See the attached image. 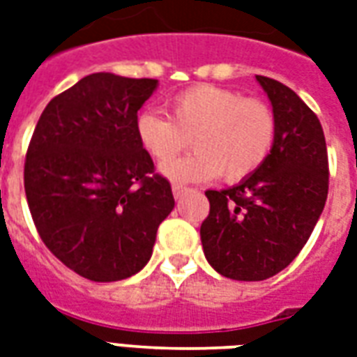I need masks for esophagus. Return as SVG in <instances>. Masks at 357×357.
<instances>
[{
  "label": "esophagus",
  "instance_id": "1",
  "mask_svg": "<svg viewBox=\"0 0 357 357\" xmlns=\"http://www.w3.org/2000/svg\"><path fill=\"white\" fill-rule=\"evenodd\" d=\"M187 190L189 189H187V187H183V185H178V183L172 185V192H174V198H176V200L183 197Z\"/></svg>",
  "mask_w": 357,
  "mask_h": 357
}]
</instances>
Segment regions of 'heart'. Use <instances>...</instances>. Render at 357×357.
<instances>
[{
  "mask_svg": "<svg viewBox=\"0 0 357 357\" xmlns=\"http://www.w3.org/2000/svg\"><path fill=\"white\" fill-rule=\"evenodd\" d=\"M170 118L146 110L136 118L138 142L155 160L166 162L190 142L189 155L162 165L176 181H202L221 174L241 181L262 167L275 144L277 119L268 102L236 89L197 84L168 100Z\"/></svg>",
  "mask_w": 357,
  "mask_h": 357,
  "instance_id": "heart-1",
  "label": "heart"
}]
</instances>
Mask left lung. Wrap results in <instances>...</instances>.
Here are the masks:
<instances>
[{
  "instance_id": "1",
  "label": "left lung",
  "mask_w": 357,
  "mask_h": 357,
  "mask_svg": "<svg viewBox=\"0 0 357 357\" xmlns=\"http://www.w3.org/2000/svg\"><path fill=\"white\" fill-rule=\"evenodd\" d=\"M277 119L275 144L257 172L236 187L206 190L204 255L234 281H264L303 249L328 198L330 167L317 114L281 82L257 76Z\"/></svg>"
}]
</instances>
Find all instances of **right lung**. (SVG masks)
<instances>
[{
    "instance_id": "1",
    "label": "right lung",
    "mask_w": 357,
    "mask_h": 357,
    "mask_svg": "<svg viewBox=\"0 0 357 357\" xmlns=\"http://www.w3.org/2000/svg\"><path fill=\"white\" fill-rule=\"evenodd\" d=\"M153 78L93 73L40 114L24 165L35 228L54 257L95 282L135 275L174 209L170 181L136 136Z\"/></svg>"
}]
</instances>
